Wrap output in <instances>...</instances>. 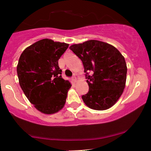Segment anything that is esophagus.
I'll use <instances>...</instances> for the list:
<instances>
[{
    "mask_svg": "<svg viewBox=\"0 0 151 151\" xmlns=\"http://www.w3.org/2000/svg\"><path fill=\"white\" fill-rule=\"evenodd\" d=\"M71 80L73 81V82H74V83H76V82H77V78H76V76H73V77L71 78Z\"/></svg>",
    "mask_w": 151,
    "mask_h": 151,
    "instance_id": "1",
    "label": "esophagus"
}]
</instances>
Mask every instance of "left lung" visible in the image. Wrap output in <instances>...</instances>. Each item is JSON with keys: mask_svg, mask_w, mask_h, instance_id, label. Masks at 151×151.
Segmentation results:
<instances>
[{"mask_svg": "<svg viewBox=\"0 0 151 151\" xmlns=\"http://www.w3.org/2000/svg\"><path fill=\"white\" fill-rule=\"evenodd\" d=\"M69 49L81 60L86 73L88 92L82 96L90 109L104 111L110 109L123 93L127 67L124 57L108 43L90 40L72 45ZM93 71L89 76L88 72Z\"/></svg>", "mask_w": 151, "mask_h": 151, "instance_id": "left-lung-1", "label": "left lung"}]
</instances>
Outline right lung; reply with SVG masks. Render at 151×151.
I'll return each mask as SVG.
<instances>
[{
	"instance_id": "1",
	"label": "right lung",
	"mask_w": 151,
	"mask_h": 151,
	"mask_svg": "<svg viewBox=\"0 0 151 151\" xmlns=\"http://www.w3.org/2000/svg\"><path fill=\"white\" fill-rule=\"evenodd\" d=\"M69 47L65 42L45 38L22 51L17 74L22 91L35 108L53 114L65 106L71 84L62 78L58 60Z\"/></svg>"
}]
</instances>
